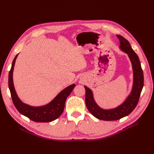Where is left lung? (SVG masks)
Here are the masks:
<instances>
[{
  "mask_svg": "<svg viewBox=\"0 0 154 154\" xmlns=\"http://www.w3.org/2000/svg\"><path fill=\"white\" fill-rule=\"evenodd\" d=\"M120 41V49L127 53L132 64L134 71V84L131 93L123 104L117 108L104 110L97 106L93 98L91 89L84 86L85 88V103L87 109L96 118L104 121L118 120L130 114L137 106L139 97L144 85L143 72L141 63L136 53L132 49L128 41L124 37L117 35Z\"/></svg>",
  "mask_w": 154,
  "mask_h": 154,
  "instance_id": "1",
  "label": "left lung"
}]
</instances>
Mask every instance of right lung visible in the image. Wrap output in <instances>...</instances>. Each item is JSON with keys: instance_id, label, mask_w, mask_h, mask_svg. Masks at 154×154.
<instances>
[{"instance_id": "add662e5", "label": "right lung", "mask_w": 154, "mask_h": 154, "mask_svg": "<svg viewBox=\"0 0 154 154\" xmlns=\"http://www.w3.org/2000/svg\"><path fill=\"white\" fill-rule=\"evenodd\" d=\"M18 54L14 58L11 68L9 72L8 86L13 103L20 114L35 122H50L57 119L63 112L67 97L71 94L75 85L72 84L63 89L49 104L42 106H31L20 100L17 95L13 82V71Z\"/></svg>"}]
</instances>
